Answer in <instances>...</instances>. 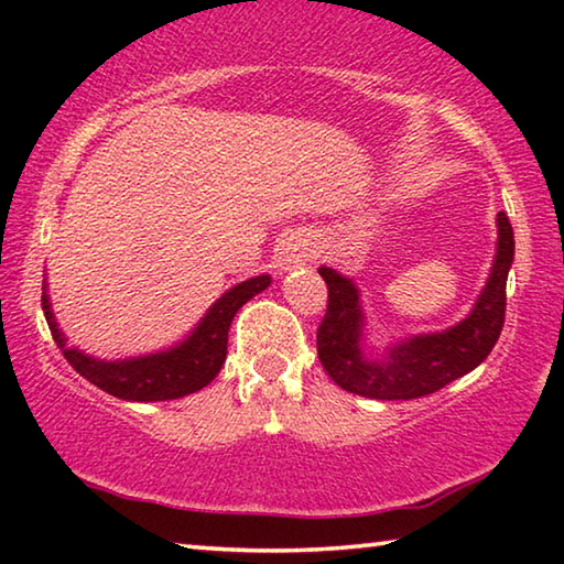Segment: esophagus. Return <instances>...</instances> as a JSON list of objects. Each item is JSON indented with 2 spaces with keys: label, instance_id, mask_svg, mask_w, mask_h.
Wrapping results in <instances>:
<instances>
[{
  "label": "esophagus",
  "instance_id": "1",
  "mask_svg": "<svg viewBox=\"0 0 564 564\" xmlns=\"http://www.w3.org/2000/svg\"><path fill=\"white\" fill-rule=\"evenodd\" d=\"M311 253H313V241L308 236H289L281 246L279 259L283 263V269H291V265L308 261Z\"/></svg>",
  "mask_w": 564,
  "mask_h": 564
}]
</instances>
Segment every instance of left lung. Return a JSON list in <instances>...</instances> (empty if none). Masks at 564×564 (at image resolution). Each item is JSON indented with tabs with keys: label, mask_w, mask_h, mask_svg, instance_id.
<instances>
[{
	"label": "left lung",
	"mask_w": 564,
	"mask_h": 564,
	"mask_svg": "<svg viewBox=\"0 0 564 564\" xmlns=\"http://www.w3.org/2000/svg\"><path fill=\"white\" fill-rule=\"evenodd\" d=\"M514 256L510 218L498 214V256L492 273L477 299L470 316L451 330L408 338L370 360L362 356V313L358 289L340 273L321 265L318 273L328 285L326 316L318 326V358L326 373L348 393L376 400H413L431 395L453 380L470 373L490 356L505 326L508 305V271Z\"/></svg>",
	"instance_id": "left-lung-1"
}]
</instances>
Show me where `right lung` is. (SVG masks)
<instances>
[{
  "mask_svg": "<svg viewBox=\"0 0 564 564\" xmlns=\"http://www.w3.org/2000/svg\"><path fill=\"white\" fill-rule=\"evenodd\" d=\"M269 275H256V279L234 285L231 291L214 303V308L206 313V318L198 323V328L181 346L154 352V356L117 362L94 360L76 348H66L62 330L52 316L46 293H42V311L46 323H50L54 343L64 352V358L69 360V366L76 368V373L113 398L154 403V400L184 398L212 383L226 360L228 328H231L234 316L246 301L269 289Z\"/></svg>",
  "mask_w": 564,
  "mask_h": 564,
  "instance_id": "obj_1",
  "label": "right lung"
}]
</instances>
